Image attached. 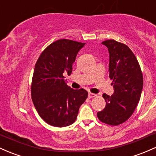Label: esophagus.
Listing matches in <instances>:
<instances>
[{"label":"esophagus","mask_w":156,"mask_h":156,"mask_svg":"<svg viewBox=\"0 0 156 156\" xmlns=\"http://www.w3.org/2000/svg\"><path fill=\"white\" fill-rule=\"evenodd\" d=\"M97 95L95 94H93V93H88V98H95Z\"/></svg>","instance_id":"esophagus-1"}]
</instances>
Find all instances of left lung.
Masks as SVG:
<instances>
[{
    "instance_id": "8db88e82",
    "label": "left lung",
    "mask_w": 156,
    "mask_h": 156,
    "mask_svg": "<svg viewBox=\"0 0 156 156\" xmlns=\"http://www.w3.org/2000/svg\"><path fill=\"white\" fill-rule=\"evenodd\" d=\"M102 44L109 53V77L112 80L114 94H103L105 107L98 112L103 123L118 126L124 123L133 114L140 100L143 88V74L135 54L127 45L114 39Z\"/></svg>"
}]
</instances>
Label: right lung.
I'll return each instance as SVG.
<instances>
[{
  "label": "right lung",
  "instance_id": "obj_1",
  "mask_svg": "<svg viewBox=\"0 0 156 156\" xmlns=\"http://www.w3.org/2000/svg\"><path fill=\"white\" fill-rule=\"evenodd\" d=\"M85 43L59 39L47 47L38 57L33 72L31 97L36 111L48 124L64 127L77 118L79 108L88 97L83 88L74 90L65 83L76 55Z\"/></svg>",
  "mask_w": 156,
  "mask_h": 156
}]
</instances>
